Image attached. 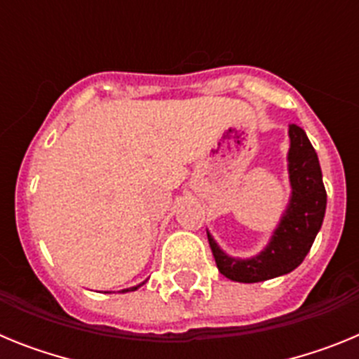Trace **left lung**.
<instances>
[{
    "label": "left lung",
    "instance_id": "1",
    "mask_svg": "<svg viewBox=\"0 0 359 359\" xmlns=\"http://www.w3.org/2000/svg\"><path fill=\"white\" fill-rule=\"evenodd\" d=\"M290 151H287V172H290L291 196L286 210L264 250L248 259L231 257L221 250L210 231L208 243L214 253L219 273L230 280L252 282L269 280L291 273L302 264L320 231L327 207V194L322 180V169L316 151L311 145L306 131L294 123L290 126Z\"/></svg>",
    "mask_w": 359,
    "mask_h": 359
}]
</instances>
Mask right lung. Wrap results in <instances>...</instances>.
Segmentation results:
<instances>
[{
  "label": "right lung",
  "instance_id": "right-lung-1",
  "mask_svg": "<svg viewBox=\"0 0 359 359\" xmlns=\"http://www.w3.org/2000/svg\"><path fill=\"white\" fill-rule=\"evenodd\" d=\"M144 284H145V280L142 282V284H138V286H133V287H128V290H122V291H120V293H128V291H136L140 286H144Z\"/></svg>",
  "mask_w": 359,
  "mask_h": 359
}]
</instances>
